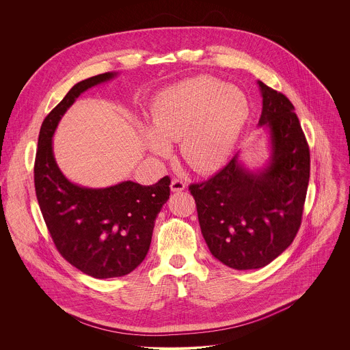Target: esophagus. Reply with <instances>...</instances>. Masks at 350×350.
Returning <instances> with one entry per match:
<instances>
[{
    "instance_id": "esophagus-1",
    "label": "esophagus",
    "mask_w": 350,
    "mask_h": 350,
    "mask_svg": "<svg viewBox=\"0 0 350 350\" xmlns=\"http://www.w3.org/2000/svg\"><path fill=\"white\" fill-rule=\"evenodd\" d=\"M185 183L183 181V180H177V178H174L172 183H170V189H172V192H181V191H184L185 189Z\"/></svg>"
}]
</instances>
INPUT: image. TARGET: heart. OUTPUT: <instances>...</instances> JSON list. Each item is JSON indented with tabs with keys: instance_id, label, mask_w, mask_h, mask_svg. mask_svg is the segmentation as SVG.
<instances>
[{
	"instance_id": "1",
	"label": "heart",
	"mask_w": 350,
	"mask_h": 350,
	"mask_svg": "<svg viewBox=\"0 0 350 350\" xmlns=\"http://www.w3.org/2000/svg\"><path fill=\"white\" fill-rule=\"evenodd\" d=\"M250 117L247 95L213 76H196L157 95L150 110L151 128L142 126L144 147L155 157L180 154L196 173L219 169L230 157Z\"/></svg>"
}]
</instances>
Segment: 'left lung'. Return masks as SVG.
<instances>
[{
	"label": "left lung",
	"instance_id": "8db88e82",
	"mask_svg": "<svg viewBox=\"0 0 350 350\" xmlns=\"http://www.w3.org/2000/svg\"><path fill=\"white\" fill-rule=\"evenodd\" d=\"M258 85L266 165L250 169L237 152L214 177L189 185L210 252L234 270L265 267L293 243L310 181V148L295 106L260 80Z\"/></svg>",
	"mask_w": 350,
	"mask_h": 350
}]
</instances>
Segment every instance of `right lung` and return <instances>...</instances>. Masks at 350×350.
Listing matches in <instances>:
<instances>
[{"instance_id": "right-lung-1", "label": "right lung", "mask_w": 350, "mask_h": 350, "mask_svg": "<svg viewBox=\"0 0 350 350\" xmlns=\"http://www.w3.org/2000/svg\"><path fill=\"white\" fill-rule=\"evenodd\" d=\"M117 75H96L69 90L42 122L33 166L36 199L58 252L98 280L126 275L144 260L155 219L170 195L167 176L152 185L128 180L87 188L69 181L55 162L53 136L62 116L84 91Z\"/></svg>"}]
</instances>
